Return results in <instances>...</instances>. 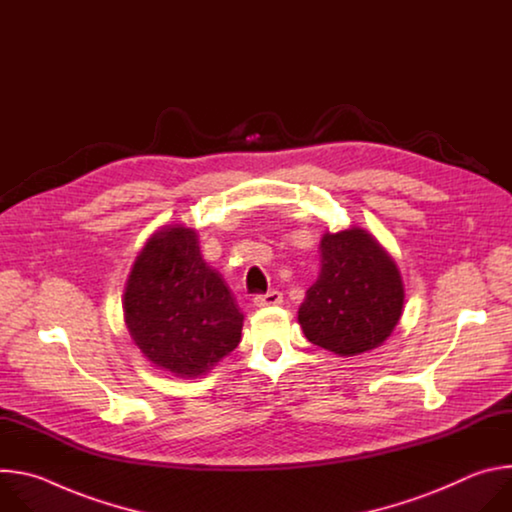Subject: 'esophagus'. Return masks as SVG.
<instances>
[{"label":"esophagus","mask_w":512,"mask_h":512,"mask_svg":"<svg viewBox=\"0 0 512 512\" xmlns=\"http://www.w3.org/2000/svg\"><path fill=\"white\" fill-rule=\"evenodd\" d=\"M281 302H283V294H281V291H277V289L267 291V294H261V296H255V300H253V304H255L257 308L279 306Z\"/></svg>","instance_id":"1"}]
</instances>
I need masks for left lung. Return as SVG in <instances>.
Listing matches in <instances>:
<instances>
[{"label":"left lung","mask_w":512,"mask_h":512,"mask_svg":"<svg viewBox=\"0 0 512 512\" xmlns=\"http://www.w3.org/2000/svg\"><path fill=\"white\" fill-rule=\"evenodd\" d=\"M320 253V275L298 310L306 338L338 356L381 346L403 312L405 291L397 263L360 227L326 231Z\"/></svg>","instance_id":"8db88e82"}]
</instances>
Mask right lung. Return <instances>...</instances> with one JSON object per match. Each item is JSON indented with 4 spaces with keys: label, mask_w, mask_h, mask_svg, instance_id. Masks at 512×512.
Returning <instances> with one entry per match:
<instances>
[{
    "label": "right lung",
    "mask_w": 512,
    "mask_h": 512,
    "mask_svg": "<svg viewBox=\"0 0 512 512\" xmlns=\"http://www.w3.org/2000/svg\"><path fill=\"white\" fill-rule=\"evenodd\" d=\"M123 316L141 354L180 379L206 375L233 352L245 318L223 277L202 259L198 233L182 223L162 227L139 251Z\"/></svg>",
    "instance_id": "obj_1"
}]
</instances>
